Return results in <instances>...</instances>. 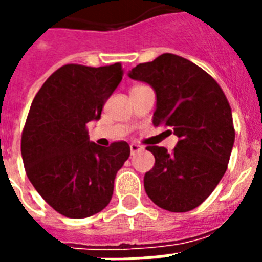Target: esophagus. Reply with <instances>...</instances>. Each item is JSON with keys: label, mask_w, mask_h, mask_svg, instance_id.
Wrapping results in <instances>:
<instances>
[{"label": "esophagus", "mask_w": 262, "mask_h": 262, "mask_svg": "<svg viewBox=\"0 0 262 262\" xmlns=\"http://www.w3.org/2000/svg\"><path fill=\"white\" fill-rule=\"evenodd\" d=\"M143 151V147L139 145V144H130V154L132 155H135L136 152H140Z\"/></svg>", "instance_id": "esophagus-1"}]
</instances>
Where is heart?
<instances>
[{
    "instance_id": "1",
    "label": "heart",
    "mask_w": 262,
    "mask_h": 262,
    "mask_svg": "<svg viewBox=\"0 0 262 262\" xmlns=\"http://www.w3.org/2000/svg\"><path fill=\"white\" fill-rule=\"evenodd\" d=\"M137 87H141V85H137ZM136 88V87H135Z\"/></svg>"
}]
</instances>
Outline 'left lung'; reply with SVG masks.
<instances>
[{
	"instance_id": "8db88e82",
	"label": "left lung",
	"mask_w": 262,
	"mask_h": 262,
	"mask_svg": "<svg viewBox=\"0 0 262 262\" xmlns=\"http://www.w3.org/2000/svg\"><path fill=\"white\" fill-rule=\"evenodd\" d=\"M127 76L154 88L152 123L178 137L171 154L163 147H147L155 166L144 175V189L166 211H191L208 199L227 170L235 140L227 98L207 72L168 53L140 63Z\"/></svg>"
}]
</instances>
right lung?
<instances>
[{"label": "right lung", "instance_id": "right-lung-1", "mask_svg": "<svg viewBox=\"0 0 262 262\" xmlns=\"http://www.w3.org/2000/svg\"><path fill=\"white\" fill-rule=\"evenodd\" d=\"M122 80L121 63L65 65L45 81L32 100L21 135V156L31 183L51 208L83 219L108 205L117 171L130 155L125 141L100 147L87 123Z\"/></svg>", "mask_w": 262, "mask_h": 262}]
</instances>
